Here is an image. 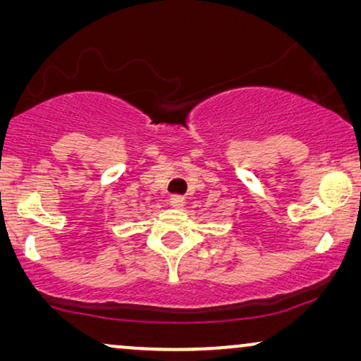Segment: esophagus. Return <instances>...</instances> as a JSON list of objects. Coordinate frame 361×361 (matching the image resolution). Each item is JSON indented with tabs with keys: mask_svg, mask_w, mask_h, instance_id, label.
<instances>
[{
	"mask_svg": "<svg viewBox=\"0 0 361 361\" xmlns=\"http://www.w3.org/2000/svg\"><path fill=\"white\" fill-rule=\"evenodd\" d=\"M169 205L172 209H182V207L185 205V199L180 195H172L169 199Z\"/></svg>",
	"mask_w": 361,
	"mask_h": 361,
	"instance_id": "34e87169",
	"label": "esophagus"
}]
</instances>
